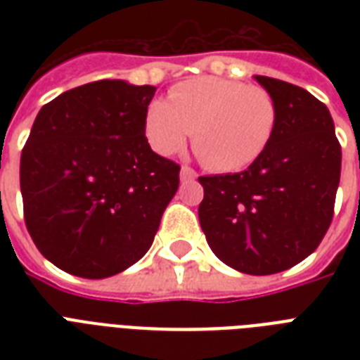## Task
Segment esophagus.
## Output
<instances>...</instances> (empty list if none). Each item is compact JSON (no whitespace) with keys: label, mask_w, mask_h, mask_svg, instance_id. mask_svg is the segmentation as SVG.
Returning <instances> with one entry per match:
<instances>
[{"label":"esophagus","mask_w":360,"mask_h":360,"mask_svg":"<svg viewBox=\"0 0 360 360\" xmlns=\"http://www.w3.org/2000/svg\"><path fill=\"white\" fill-rule=\"evenodd\" d=\"M196 179V172L191 168V166H183L181 168V181L183 183H188V181Z\"/></svg>","instance_id":"34e87169"}]
</instances>
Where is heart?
Segmentation results:
<instances>
[{"label": "heart", "instance_id": "obj_1", "mask_svg": "<svg viewBox=\"0 0 360 360\" xmlns=\"http://www.w3.org/2000/svg\"><path fill=\"white\" fill-rule=\"evenodd\" d=\"M276 124L278 106L265 87L203 76L172 87L168 103L149 104L146 136L158 155L169 157L192 134L203 166L231 174L252 166L267 151Z\"/></svg>", "mask_w": 360, "mask_h": 360}]
</instances>
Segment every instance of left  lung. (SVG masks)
I'll use <instances>...</instances> for the list:
<instances>
[{"label": "left lung", "mask_w": 360, "mask_h": 360, "mask_svg": "<svg viewBox=\"0 0 360 360\" xmlns=\"http://www.w3.org/2000/svg\"><path fill=\"white\" fill-rule=\"evenodd\" d=\"M256 80L278 106L273 141L240 174L200 177L198 217L219 259L263 276L302 262L325 237L335 214L342 147L321 101L276 78Z\"/></svg>", "instance_id": "1"}]
</instances>
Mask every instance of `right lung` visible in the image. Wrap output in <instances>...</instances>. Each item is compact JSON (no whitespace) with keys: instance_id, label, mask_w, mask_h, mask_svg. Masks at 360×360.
<instances>
[{"instance_id":"right-lung-1","label":"right lung","mask_w":360,"mask_h":360,"mask_svg":"<svg viewBox=\"0 0 360 360\" xmlns=\"http://www.w3.org/2000/svg\"><path fill=\"white\" fill-rule=\"evenodd\" d=\"M157 87L98 80L44 104L20 157L24 220L65 273L106 278L153 245L181 166L147 143Z\"/></svg>"}]
</instances>
